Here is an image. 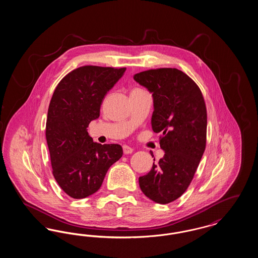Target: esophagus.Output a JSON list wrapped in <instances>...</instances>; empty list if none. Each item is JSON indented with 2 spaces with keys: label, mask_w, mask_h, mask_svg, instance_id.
<instances>
[{
  "label": "esophagus",
  "mask_w": 258,
  "mask_h": 258,
  "mask_svg": "<svg viewBox=\"0 0 258 258\" xmlns=\"http://www.w3.org/2000/svg\"><path fill=\"white\" fill-rule=\"evenodd\" d=\"M123 151L124 155H128V154H132L134 152V148L130 147L127 145H124V146H123Z\"/></svg>",
  "instance_id": "esophagus-1"
}]
</instances>
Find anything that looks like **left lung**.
<instances>
[{
	"label": "left lung",
	"mask_w": 258,
	"mask_h": 258,
	"mask_svg": "<svg viewBox=\"0 0 258 258\" xmlns=\"http://www.w3.org/2000/svg\"><path fill=\"white\" fill-rule=\"evenodd\" d=\"M134 79L152 94V130L162 134L160 145L164 152L149 173L139 177V185L154 202L167 204L185 191L205 151L204 98L195 81L177 69L150 70L135 74Z\"/></svg>",
	"instance_id": "obj_1"
}]
</instances>
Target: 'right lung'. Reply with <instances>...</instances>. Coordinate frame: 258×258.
Masks as SVG:
<instances>
[{
  "instance_id": "right-lung-1",
  "label": "right lung",
  "mask_w": 258,
  "mask_h": 258,
  "mask_svg": "<svg viewBox=\"0 0 258 258\" xmlns=\"http://www.w3.org/2000/svg\"><path fill=\"white\" fill-rule=\"evenodd\" d=\"M124 72L125 68L81 67L67 74L54 91L46 141L54 178L73 198L97 192L109 167L123 156L118 144L94 142L87 127L99 117L103 98Z\"/></svg>"
}]
</instances>
